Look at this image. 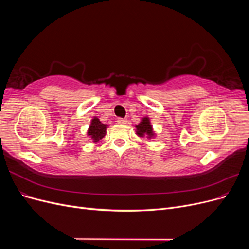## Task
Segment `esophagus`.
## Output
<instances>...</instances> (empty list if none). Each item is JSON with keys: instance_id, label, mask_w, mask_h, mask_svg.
I'll return each mask as SVG.
<instances>
[{"instance_id": "obj_1", "label": "esophagus", "mask_w": 249, "mask_h": 249, "mask_svg": "<svg viewBox=\"0 0 249 249\" xmlns=\"http://www.w3.org/2000/svg\"><path fill=\"white\" fill-rule=\"evenodd\" d=\"M126 122H127V119H125V118H120V117L117 118V123L119 124H125Z\"/></svg>"}]
</instances>
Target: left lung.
<instances>
[{"label": "left lung", "mask_w": 249, "mask_h": 249, "mask_svg": "<svg viewBox=\"0 0 249 249\" xmlns=\"http://www.w3.org/2000/svg\"><path fill=\"white\" fill-rule=\"evenodd\" d=\"M136 133L138 136L140 137H144L146 136L147 138H152L155 136V133L153 131V126L150 124L149 118L148 117H143L141 119V123L136 125Z\"/></svg>", "instance_id": "1"}]
</instances>
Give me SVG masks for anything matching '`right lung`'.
Listing matches in <instances>:
<instances>
[{
    "instance_id": "1",
    "label": "right lung",
    "mask_w": 249,
    "mask_h": 249,
    "mask_svg": "<svg viewBox=\"0 0 249 249\" xmlns=\"http://www.w3.org/2000/svg\"><path fill=\"white\" fill-rule=\"evenodd\" d=\"M107 127L108 125L102 124L99 118L93 117L91 124L89 125L87 135L93 140V142H99L101 139L106 136Z\"/></svg>"
}]
</instances>
